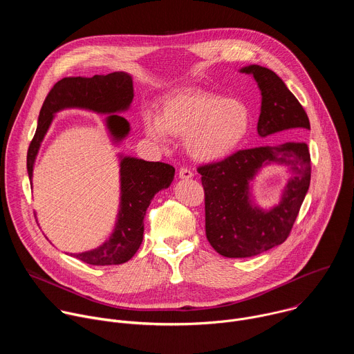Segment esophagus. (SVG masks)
Segmentation results:
<instances>
[{
    "mask_svg": "<svg viewBox=\"0 0 354 354\" xmlns=\"http://www.w3.org/2000/svg\"><path fill=\"white\" fill-rule=\"evenodd\" d=\"M178 175H179L180 179H190V178H193V172L189 168H185V167L179 169Z\"/></svg>",
    "mask_w": 354,
    "mask_h": 354,
    "instance_id": "1",
    "label": "esophagus"
}]
</instances>
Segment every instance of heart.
<instances>
[{
  "label": "heart",
  "mask_w": 354,
  "mask_h": 354,
  "mask_svg": "<svg viewBox=\"0 0 354 354\" xmlns=\"http://www.w3.org/2000/svg\"><path fill=\"white\" fill-rule=\"evenodd\" d=\"M145 134L167 144L169 134L186 137L189 154L201 162H213L232 154L245 140L250 112L239 99L189 88L171 93L161 113L147 111L142 116Z\"/></svg>",
  "instance_id": "obj_1"
}]
</instances>
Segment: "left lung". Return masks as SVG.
I'll return each instance as SVG.
<instances>
[{
	"label": "left lung",
	"instance_id": "obj_1",
	"mask_svg": "<svg viewBox=\"0 0 354 354\" xmlns=\"http://www.w3.org/2000/svg\"><path fill=\"white\" fill-rule=\"evenodd\" d=\"M252 74L262 93L258 134L279 131L301 136L310 120L297 97L272 70L252 64L241 68ZM269 163L286 165L290 178L279 205L262 211L251 200L248 183ZM205 189L206 236L225 258H250L283 243L298 216L310 187L311 157L308 145L290 141L239 149L220 162L197 168Z\"/></svg>",
	"mask_w": 354,
	"mask_h": 354
}]
</instances>
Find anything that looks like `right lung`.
<instances>
[{"label":"right lung","mask_w":354,"mask_h":354,"mask_svg":"<svg viewBox=\"0 0 354 354\" xmlns=\"http://www.w3.org/2000/svg\"><path fill=\"white\" fill-rule=\"evenodd\" d=\"M133 96V80L123 71L92 78L67 77L55 84L44 99L37 129L28 149L26 167L30 182L40 142L55 113L67 108H81L109 115L106 127L113 141L119 142L129 134L130 124L116 113L129 109ZM174 175L175 168L169 164L120 157V209L113 234L99 248L71 257L95 266L120 265L130 261L142 242V220L151 200L172 183Z\"/></svg>","instance_id":"add662e5"}]
</instances>
